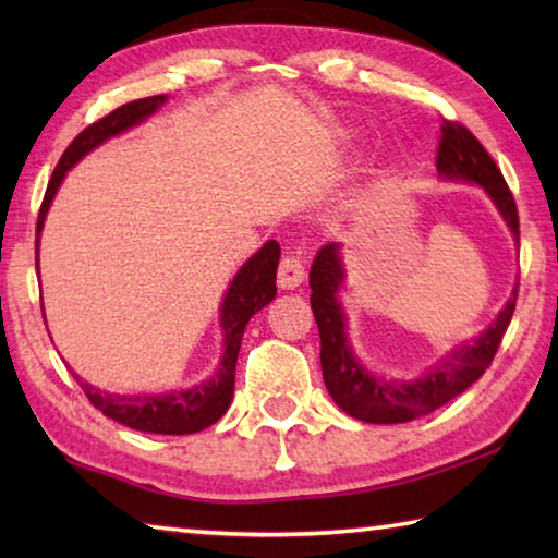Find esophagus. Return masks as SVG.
Segmentation results:
<instances>
[{
    "label": "esophagus",
    "instance_id": "34e87169",
    "mask_svg": "<svg viewBox=\"0 0 558 558\" xmlns=\"http://www.w3.org/2000/svg\"><path fill=\"white\" fill-rule=\"evenodd\" d=\"M302 282H305V266H302V258L295 256V253H286L278 266V288L295 290Z\"/></svg>",
    "mask_w": 558,
    "mask_h": 558
}]
</instances>
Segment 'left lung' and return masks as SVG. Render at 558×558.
<instances>
[{"label": "left lung", "mask_w": 558, "mask_h": 558, "mask_svg": "<svg viewBox=\"0 0 558 558\" xmlns=\"http://www.w3.org/2000/svg\"><path fill=\"white\" fill-rule=\"evenodd\" d=\"M436 167L446 182H468L485 189L507 229L519 243V216L514 196L509 192L495 159L480 145V140L458 122L442 120ZM347 270L342 245L327 243L317 251L310 268V305L319 329V362L329 396L344 413L364 423H409L440 409L475 384L493 364L497 347L509 327L517 305V286L507 305L499 310L495 323L480 332L472 342H462L436 364L413 379H386L372 374L359 362L347 339V315L337 292L344 286Z\"/></svg>", "instance_id": "obj_1"}]
</instances>
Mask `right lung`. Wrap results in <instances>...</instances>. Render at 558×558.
I'll return each mask as SVG.
<instances>
[{"label":"right lung","instance_id":"1","mask_svg":"<svg viewBox=\"0 0 558 558\" xmlns=\"http://www.w3.org/2000/svg\"><path fill=\"white\" fill-rule=\"evenodd\" d=\"M167 102V96H153L125 102L118 110H112L98 122H93L78 137L73 140L65 149L61 162L56 165L51 182L46 186L39 221H36V266H39V239L41 229L49 214L56 192L69 174V169L81 162L83 157L93 149L100 147L106 140L118 137L122 132L145 122L153 112H157ZM280 260V245L276 241L263 243V248L243 263L241 270L235 272L229 290L221 300L219 325L223 332V354L216 372L202 384L189 386L182 391L167 393H110L100 391L98 386L83 381L78 374L75 381L86 391L90 403L108 415V418L122 423V426L157 433V436H189V433H199L214 426L221 415L229 411L233 399V381H235V359H239L241 339L245 332L248 319L268 305L276 298V272Z\"/></svg>","mask_w":558,"mask_h":558}]
</instances>
